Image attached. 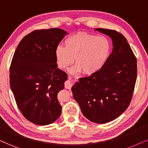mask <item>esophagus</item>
I'll use <instances>...</instances> for the list:
<instances>
[{"label": "esophagus", "mask_w": 148, "mask_h": 148, "mask_svg": "<svg viewBox=\"0 0 148 148\" xmlns=\"http://www.w3.org/2000/svg\"><path fill=\"white\" fill-rule=\"evenodd\" d=\"M69 78V81L67 82L66 84H65V88H68V89H70L71 86L72 85V77L69 76H68Z\"/></svg>", "instance_id": "1"}]
</instances>
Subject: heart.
<instances>
[{
    "mask_svg": "<svg viewBox=\"0 0 148 148\" xmlns=\"http://www.w3.org/2000/svg\"><path fill=\"white\" fill-rule=\"evenodd\" d=\"M64 47L56 49V59L58 68L64 70L74 62L76 66L70 70L72 74L81 72L84 75H91L104 66L109 58L111 45L103 36H95L79 32L68 37Z\"/></svg>",
    "mask_w": 148,
    "mask_h": 148,
    "instance_id": "heart-1",
    "label": "heart"
}]
</instances>
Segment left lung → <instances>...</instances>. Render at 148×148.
<instances>
[{"mask_svg":"<svg viewBox=\"0 0 148 148\" xmlns=\"http://www.w3.org/2000/svg\"><path fill=\"white\" fill-rule=\"evenodd\" d=\"M95 29L112 38V52L98 72L79 78L72 91L84 116L92 123L104 124L116 119L129 107L137 79V59L119 32Z\"/></svg>","mask_w":148,"mask_h":148,"instance_id":"1","label":"left lung"}]
</instances>
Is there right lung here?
<instances>
[{"label":"right lung","mask_w":148,"mask_h":148,"mask_svg":"<svg viewBox=\"0 0 148 148\" xmlns=\"http://www.w3.org/2000/svg\"><path fill=\"white\" fill-rule=\"evenodd\" d=\"M67 32L38 29L23 37L10 66V86L19 110L38 125L53 123L60 116L58 93L64 89L67 74L58 68L56 49Z\"/></svg>","instance_id":"right-lung-1"}]
</instances>
